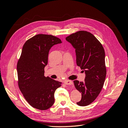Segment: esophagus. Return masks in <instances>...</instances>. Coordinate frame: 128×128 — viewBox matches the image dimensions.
I'll list each match as a JSON object with an SVG mask.
<instances>
[{
	"mask_svg": "<svg viewBox=\"0 0 128 128\" xmlns=\"http://www.w3.org/2000/svg\"><path fill=\"white\" fill-rule=\"evenodd\" d=\"M64 84L66 85H72V82L70 80H67L64 81Z\"/></svg>",
	"mask_w": 128,
	"mask_h": 128,
	"instance_id": "esophagus-1",
	"label": "esophagus"
}]
</instances>
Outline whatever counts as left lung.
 Wrapping results in <instances>:
<instances>
[{
    "label": "left lung",
    "instance_id": "left-lung-1",
    "mask_svg": "<svg viewBox=\"0 0 128 128\" xmlns=\"http://www.w3.org/2000/svg\"><path fill=\"white\" fill-rule=\"evenodd\" d=\"M75 49L76 64L86 74L83 82L74 81L82 94L77 104L86 106L91 104L99 94L106 76L105 53L102 44L91 33L79 31L66 38Z\"/></svg>",
    "mask_w": 128,
    "mask_h": 128
}]
</instances>
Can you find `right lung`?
I'll list each match as a JSON object with an SVG mask.
<instances>
[{"instance_id":"add662e5","label":"right lung","mask_w":128,"mask_h":128,"mask_svg":"<svg viewBox=\"0 0 128 128\" xmlns=\"http://www.w3.org/2000/svg\"><path fill=\"white\" fill-rule=\"evenodd\" d=\"M60 39L51 34H38L26 40L17 64L18 87L31 106L46 110L54 102V92L61 82L44 76L50 50L60 44Z\"/></svg>"}]
</instances>
